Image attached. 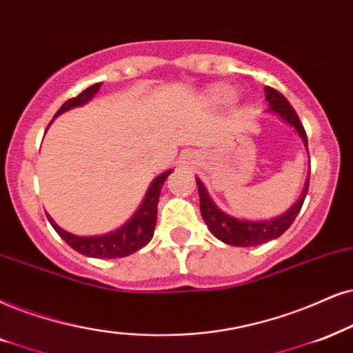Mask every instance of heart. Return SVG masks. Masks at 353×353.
Listing matches in <instances>:
<instances>
[{"label": "heart", "mask_w": 353, "mask_h": 353, "mask_svg": "<svg viewBox=\"0 0 353 353\" xmlns=\"http://www.w3.org/2000/svg\"><path fill=\"white\" fill-rule=\"evenodd\" d=\"M231 97V92L226 88H215L212 91V99L216 102H226Z\"/></svg>", "instance_id": "heart-1"}]
</instances>
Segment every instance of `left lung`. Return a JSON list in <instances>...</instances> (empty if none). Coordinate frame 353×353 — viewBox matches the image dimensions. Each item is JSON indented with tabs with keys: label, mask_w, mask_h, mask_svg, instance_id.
<instances>
[{
	"label": "left lung",
	"mask_w": 353,
	"mask_h": 353,
	"mask_svg": "<svg viewBox=\"0 0 353 353\" xmlns=\"http://www.w3.org/2000/svg\"><path fill=\"white\" fill-rule=\"evenodd\" d=\"M265 99L269 101L272 112L279 114L285 122L295 127L298 135L303 138V143L307 148V137L303 123L298 119V114L295 112L292 104L287 101V97L280 94L279 91L270 86H265ZM199 187V195H200V212H202L203 221L207 223L210 233L215 238H218L223 243L231 244V246L238 248H249V246H259V244L269 243L270 239L279 238L287 231L292 223L295 221V218L303 207L305 197L310 189V177H307L305 190L300 200L288 210L287 213H283L282 216L274 218L269 221H246V220H236V218L223 213L215 203L212 202L210 195L205 190V187L200 179H197Z\"/></svg>",
	"instance_id": "obj_1"
}]
</instances>
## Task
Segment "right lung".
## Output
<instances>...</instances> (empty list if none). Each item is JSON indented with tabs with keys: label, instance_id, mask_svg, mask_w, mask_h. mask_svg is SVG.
I'll list each match as a JSON object with an SVG mask.
<instances>
[{
	"label": "right lung",
	"instance_id": "right-lung-1",
	"mask_svg": "<svg viewBox=\"0 0 353 353\" xmlns=\"http://www.w3.org/2000/svg\"><path fill=\"white\" fill-rule=\"evenodd\" d=\"M101 83L92 84L88 89H84L83 92H79L77 97H71L65 102L60 109L57 110V115H60L65 110L71 109V107L83 105L91 99L92 96L96 94L97 89H99ZM171 174V171L161 174L159 177H156L153 184L150 185L148 194L141 203V207L135 213V216L132 218L127 225H123L122 228L117 231H112L109 234L102 236H89V238H84V236H77L66 233L65 230H61L60 226L57 225L55 221L48 216V221L53 226V230L60 234V238L68 244L70 248H73L74 251L88 257H96V259H115V257H125L130 256L132 252L138 251L146 244L150 243L151 238H153L154 226H156V218H158V202L159 195H161V189L166 177Z\"/></svg>",
	"mask_w": 353,
	"mask_h": 353
}]
</instances>
